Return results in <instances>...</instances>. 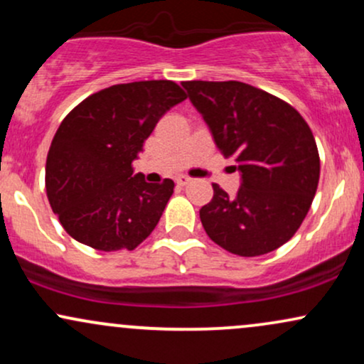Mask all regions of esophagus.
<instances>
[{
	"label": "esophagus",
	"mask_w": 364,
	"mask_h": 364,
	"mask_svg": "<svg viewBox=\"0 0 364 364\" xmlns=\"http://www.w3.org/2000/svg\"><path fill=\"white\" fill-rule=\"evenodd\" d=\"M190 181H191L190 176H178L176 178V183H178L179 186H186Z\"/></svg>",
	"instance_id": "esophagus-1"
}]
</instances>
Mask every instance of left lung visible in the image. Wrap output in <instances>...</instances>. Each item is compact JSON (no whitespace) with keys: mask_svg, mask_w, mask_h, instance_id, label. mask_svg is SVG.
<instances>
[{"mask_svg":"<svg viewBox=\"0 0 364 364\" xmlns=\"http://www.w3.org/2000/svg\"><path fill=\"white\" fill-rule=\"evenodd\" d=\"M183 87L243 179L236 196L212 185L214 198L200 208L203 229L240 257L274 252L298 231L318 188L311 128L291 104L248 83L191 80Z\"/></svg>","mask_w":364,"mask_h":364,"instance_id":"8db88e82","label":"left lung"}]
</instances>
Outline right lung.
Instances as JSON below:
<instances>
[{
	"label": "right lung",
	"instance_id": "1",
	"mask_svg": "<svg viewBox=\"0 0 364 364\" xmlns=\"http://www.w3.org/2000/svg\"><path fill=\"white\" fill-rule=\"evenodd\" d=\"M171 80L118 83L75 106L46 161V193L66 232L99 252L135 250L154 231L173 179L147 183L133 161L157 121L183 102Z\"/></svg>",
	"mask_w": 364,
	"mask_h": 364
}]
</instances>
